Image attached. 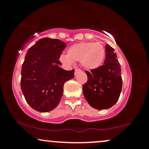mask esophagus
I'll return each instance as SVG.
<instances>
[{
	"instance_id": "34e87169",
	"label": "esophagus",
	"mask_w": 149,
	"mask_h": 149,
	"mask_svg": "<svg viewBox=\"0 0 149 149\" xmlns=\"http://www.w3.org/2000/svg\"><path fill=\"white\" fill-rule=\"evenodd\" d=\"M80 71H82L80 69H75V75H76V73H79V72H80Z\"/></svg>"
}]
</instances>
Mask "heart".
<instances>
[{
	"label": "heart",
	"mask_w": 149,
	"mask_h": 149,
	"mask_svg": "<svg viewBox=\"0 0 149 149\" xmlns=\"http://www.w3.org/2000/svg\"><path fill=\"white\" fill-rule=\"evenodd\" d=\"M105 54V48L101 42H82L70 46L66 54H61L59 59L68 65L80 61L84 69L93 70L102 64Z\"/></svg>",
	"instance_id": "obj_1"
}]
</instances>
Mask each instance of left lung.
I'll return each instance as SVG.
<instances>
[{"instance_id":"8db88e82","label":"left lung","mask_w":149,"mask_h":149,"mask_svg":"<svg viewBox=\"0 0 149 149\" xmlns=\"http://www.w3.org/2000/svg\"><path fill=\"white\" fill-rule=\"evenodd\" d=\"M106 57L102 66L86 71L88 81L83 87L85 100L96 109H107L118 100L123 80L120 66L115 50L109 44L106 45Z\"/></svg>"}]
</instances>
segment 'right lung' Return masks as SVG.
Returning <instances> with one entry per match:
<instances>
[{"label": "right lung", "mask_w": 149, "mask_h": 149, "mask_svg": "<svg viewBox=\"0 0 149 149\" xmlns=\"http://www.w3.org/2000/svg\"><path fill=\"white\" fill-rule=\"evenodd\" d=\"M66 43L43 38L27 51L22 67L21 88L29 105L39 112L53 110L60 102L64 85L74 76V69L59 67Z\"/></svg>", "instance_id": "add662e5"}]
</instances>
